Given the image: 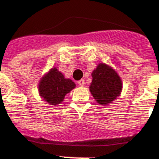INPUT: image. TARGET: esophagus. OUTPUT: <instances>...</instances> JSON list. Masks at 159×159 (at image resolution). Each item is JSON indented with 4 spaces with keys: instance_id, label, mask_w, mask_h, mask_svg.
Segmentation results:
<instances>
[{
    "instance_id": "1",
    "label": "esophagus",
    "mask_w": 159,
    "mask_h": 159,
    "mask_svg": "<svg viewBox=\"0 0 159 159\" xmlns=\"http://www.w3.org/2000/svg\"><path fill=\"white\" fill-rule=\"evenodd\" d=\"M77 84H78L80 86H83L84 85H85V80L84 79L79 80V81L77 82Z\"/></svg>"
}]
</instances>
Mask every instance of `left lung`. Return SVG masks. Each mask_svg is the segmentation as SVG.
I'll return each mask as SVG.
<instances>
[{
    "label": "left lung",
    "instance_id": "obj_1",
    "mask_svg": "<svg viewBox=\"0 0 159 159\" xmlns=\"http://www.w3.org/2000/svg\"><path fill=\"white\" fill-rule=\"evenodd\" d=\"M91 76L90 91L98 104H109L120 94L122 81L111 66L104 63L98 64Z\"/></svg>",
    "mask_w": 159,
    "mask_h": 159
}]
</instances>
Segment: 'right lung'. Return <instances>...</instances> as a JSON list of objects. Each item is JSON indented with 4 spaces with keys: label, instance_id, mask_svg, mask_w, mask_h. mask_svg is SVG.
Listing matches in <instances>:
<instances>
[{
    "label": "right lung",
    "instance_id": "obj_1",
    "mask_svg": "<svg viewBox=\"0 0 159 159\" xmlns=\"http://www.w3.org/2000/svg\"><path fill=\"white\" fill-rule=\"evenodd\" d=\"M76 84L65 78L57 68H52L41 78L39 92L43 99L48 104L57 105L64 101L65 96L75 88Z\"/></svg>",
    "mask_w": 159,
    "mask_h": 159
}]
</instances>
